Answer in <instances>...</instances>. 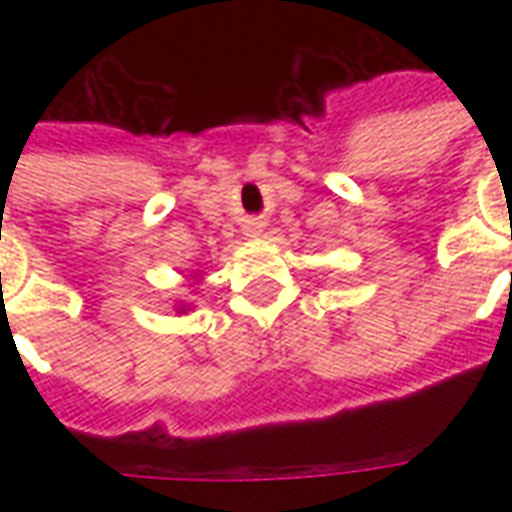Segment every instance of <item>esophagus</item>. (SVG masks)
I'll return each instance as SVG.
<instances>
[{
  "label": "esophagus",
  "mask_w": 512,
  "mask_h": 512,
  "mask_svg": "<svg viewBox=\"0 0 512 512\" xmlns=\"http://www.w3.org/2000/svg\"><path fill=\"white\" fill-rule=\"evenodd\" d=\"M257 233H260V222L246 224V235H257Z\"/></svg>",
  "instance_id": "esophagus-1"
}]
</instances>
